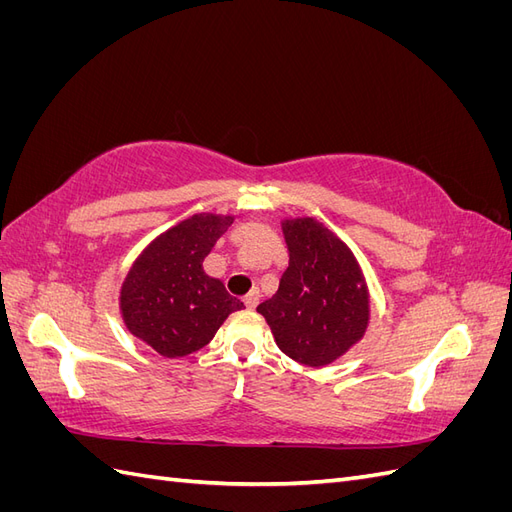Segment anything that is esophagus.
Wrapping results in <instances>:
<instances>
[{"mask_svg":"<svg viewBox=\"0 0 512 512\" xmlns=\"http://www.w3.org/2000/svg\"><path fill=\"white\" fill-rule=\"evenodd\" d=\"M258 301H260V292L258 290H252V292H247L245 294V299H243V303L250 307V309H254L256 305H258Z\"/></svg>","mask_w":512,"mask_h":512,"instance_id":"34e87169","label":"esophagus"}]
</instances>
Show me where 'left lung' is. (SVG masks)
<instances>
[{"label": "left lung", "instance_id": "8db88e82", "mask_svg": "<svg viewBox=\"0 0 512 512\" xmlns=\"http://www.w3.org/2000/svg\"><path fill=\"white\" fill-rule=\"evenodd\" d=\"M288 269L273 297L256 307L275 344L307 367L339 359L365 335L369 292L350 247L314 218L282 222Z\"/></svg>", "mask_w": 512, "mask_h": 512}]
</instances>
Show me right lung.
<instances>
[{"mask_svg":"<svg viewBox=\"0 0 512 512\" xmlns=\"http://www.w3.org/2000/svg\"><path fill=\"white\" fill-rule=\"evenodd\" d=\"M232 215L196 213L151 241L121 286L119 307L132 335L168 359L207 346L228 314L243 309L203 260Z\"/></svg>","mask_w":512,"mask_h":512,"instance_id":"add662e5","label":"right lung"}]
</instances>
